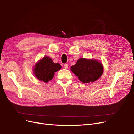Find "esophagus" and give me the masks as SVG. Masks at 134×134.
Returning <instances> with one entry per match:
<instances>
[{"label":"esophagus","mask_w":134,"mask_h":134,"mask_svg":"<svg viewBox=\"0 0 134 134\" xmlns=\"http://www.w3.org/2000/svg\"><path fill=\"white\" fill-rule=\"evenodd\" d=\"M64 67L65 69H68V65L67 64H65L64 65Z\"/></svg>","instance_id":"1"}]
</instances>
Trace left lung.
<instances>
[{"label":"left lung","mask_w":134,"mask_h":134,"mask_svg":"<svg viewBox=\"0 0 134 134\" xmlns=\"http://www.w3.org/2000/svg\"><path fill=\"white\" fill-rule=\"evenodd\" d=\"M70 69L71 71L84 83L97 81L102 75L104 71L103 64L98 60L83 57L78 59Z\"/></svg>","instance_id":"obj_1"}]
</instances>
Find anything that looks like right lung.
Segmentation results:
<instances>
[{"label":"right lung","instance_id":"obj_1","mask_svg":"<svg viewBox=\"0 0 134 134\" xmlns=\"http://www.w3.org/2000/svg\"><path fill=\"white\" fill-rule=\"evenodd\" d=\"M61 66L59 63L53 62L48 56H44L35 64L33 73L38 80L47 83L52 80L55 73L61 69Z\"/></svg>","mask_w":134,"mask_h":134}]
</instances>
